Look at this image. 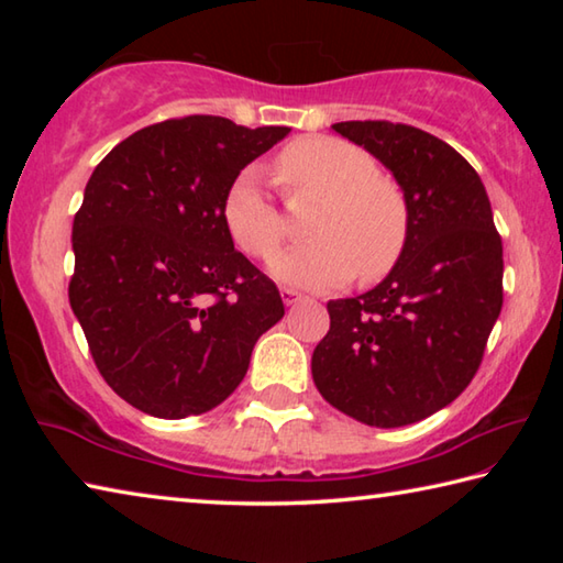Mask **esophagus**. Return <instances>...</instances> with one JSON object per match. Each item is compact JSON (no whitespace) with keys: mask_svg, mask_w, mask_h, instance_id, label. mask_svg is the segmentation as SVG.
<instances>
[{"mask_svg":"<svg viewBox=\"0 0 563 563\" xmlns=\"http://www.w3.org/2000/svg\"><path fill=\"white\" fill-rule=\"evenodd\" d=\"M280 295H283V302H285V305H295V302L305 300V295L298 292V290H292V288H283Z\"/></svg>","mask_w":563,"mask_h":563,"instance_id":"obj_1","label":"esophagus"}]
</instances>
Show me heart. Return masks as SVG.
<instances>
[{
	"mask_svg": "<svg viewBox=\"0 0 563 563\" xmlns=\"http://www.w3.org/2000/svg\"><path fill=\"white\" fill-rule=\"evenodd\" d=\"M273 170L290 203L316 201L305 223L312 241L278 255L275 278L310 290L355 275L377 283L402 258L412 223L407 196L395 178L377 174L365 148L335 136L295 139L275 156ZM221 216L233 243L255 261H271L288 238L285 216L255 168L231 180Z\"/></svg>",
	"mask_w": 563,
	"mask_h": 563,
	"instance_id": "heart-1",
	"label": "heart"
}]
</instances>
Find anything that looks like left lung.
I'll return each instance as SVG.
<instances>
[{
  "label": "left lung",
  "mask_w": 563,
  "mask_h": 563,
  "mask_svg": "<svg viewBox=\"0 0 563 563\" xmlns=\"http://www.w3.org/2000/svg\"><path fill=\"white\" fill-rule=\"evenodd\" d=\"M332 129L393 170L412 223L377 288L328 302L312 379L357 422L405 427L454 402L479 369L504 302L501 235L479 174L442 139L393 121Z\"/></svg>",
  "instance_id": "1"
}]
</instances>
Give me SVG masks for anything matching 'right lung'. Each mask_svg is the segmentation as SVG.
<instances>
[{"mask_svg":"<svg viewBox=\"0 0 563 563\" xmlns=\"http://www.w3.org/2000/svg\"><path fill=\"white\" fill-rule=\"evenodd\" d=\"M288 131L194 113L131 133L93 168L74 216L69 302L101 377L141 412L221 405L285 316L275 283L233 247L221 203Z\"/></svg>","mask_w":563,"mask_h":563,"instance_id":"obj_1","label":"right lung"}]
</instances>
